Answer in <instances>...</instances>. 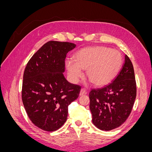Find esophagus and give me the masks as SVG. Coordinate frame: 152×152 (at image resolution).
Returning <instances> with one entry per match:
<instances>
[{
  "instance_id": "obj_1",
  "label": "esophagus",
  "mask_w": 152,
  "mask_h": 152,
  "mask_svg": "<svg viewBox=\"0 0 152 152\" xmlns=\"http://www.w3.org/2000/svg\"><path fill=\"white\" fill-rule=\"evenodd\" d=\"M87 94V91L85 89H81L80 91V94L79 95L80 96H83L84 94Z\"/></svg>"
}]
</instances>
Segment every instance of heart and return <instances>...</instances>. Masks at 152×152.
Segmentation results:
<instances>
[{"mask_svg":"<svg viewBox=\"0 0 152 152\" xmlns=\"http://www.w3.org/2000/svg\"><path fill=\"white\" fill-rule=\"evenodd\" d=\"M122 65L121 53L104 46L82 49L75 54L74 60L66 61V68L72 82L79 80L83 76L82 69H87V78L97 87L110 83L120 72Z\"/></svg>","mask_w":152,"mask_h":152,"instance_id":"b5f03b06","label":"heart"}]
</instances>
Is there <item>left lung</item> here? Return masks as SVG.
<instances>
[{"label": "left lung", "instance_id": "obj_1", "mask_svg": "<svg viewBox=\"0 0 152 152\" xmlns=\"http://www.w3.org/2000/svg\"><path fill=\"white\" fill-rule=\"evenodd\" d=\"M92 122L102 131L114 129L126 121L136 96L134 71L127 55L120 72L111 84L89 93Z\"/></svg>", "mask_w": 152, "mask_h": 152}]
</instances>
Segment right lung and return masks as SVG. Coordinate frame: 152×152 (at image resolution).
I'll return each mask as SVG.
<instances>
[{"label":"right lung","mask_w":152,"mask_h":152,"mask_svg":"<svg viewBox=\"0 0 152 152\" xmlns=\"http://www.w3.org/2000/svg\"><path fill=\"white\" fill-rule=\"evenodd\" d=\"M76 44L49 41L27 63L23 74L22 101L35 126L44 131L58 130L66 121L68 107L79 97L81 87L65 79V60Z\"/></svg>","instance_id":"obj_1"}]
</instances>
